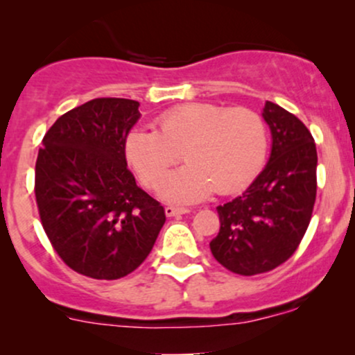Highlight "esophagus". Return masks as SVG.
<instances>
[{
	"label": "esophagus",
	"mask_w": 355,
	"mask_h": 355,
	"mask_svg": "<svg viewBox=\"0 0 355 355\" xmlns=\"http://www.w3.org/2000/svg\"><path fill=\"white\" fill-rule=\"evenodd\" d=\"M189 209H183V207H173L168 205L165 207V214L166 217H177V215H183V214H189Z\"/></svg>",
	"instance_id": "obj_1"
}]
</instances>
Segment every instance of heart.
<instances>
[{
	"mask_svg": "<svg viewBox=\"0 0 355 355\" xmlns=\"http://www.w3.org/2000/svg\"><path fill=\"white\" fill-rule=\"evenodd\" d=\"M267 126L254 110L187 103L162 113L157 130H135L125 140L128 164L157 189L180 160L185 168L162 185L168 200L193 202L211 190L232 193L248 185L267 155Z\"/></svg>",
	"mask_w": 355,
	"mask_h": 355,
	"instance_id": "b5f03b06",
	"label": "heart"
}]
</instances>
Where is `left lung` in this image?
I'll list each match as a JSON object with an SVG mask.
<instances>
[{"mask_svg":"<svg viewBox=\"0 0 355 355\" xmlns=\"http://www.w3.org/2000/svg\"><path fill=\"white\" fill-rule=\"evenodd\" d=\"M270 160L242 195L217 207L218 235L210 250L227 270L257 275L291 259L311 223L317 195V150L295 115L267 101Z\"/></svg>","mask_w":355,"mask_h":355,"instance_id":"1","label":"left lung"}]
</instances>
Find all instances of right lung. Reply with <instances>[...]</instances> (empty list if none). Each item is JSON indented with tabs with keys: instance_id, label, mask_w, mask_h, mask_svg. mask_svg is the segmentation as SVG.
I'll list each match as a JSON object with an SVG mask.
<instances>
[{
	"instance_id": "obj_1",
	"label": "right lung",
	"mask_w": 355,
	"mask_h": 355,
	"mask_svg": "<svg viewBox=\"0 0 355 355\" xmlns=\"http://www.w3.org/2000/svg\"><path fill=\"white\" fill-rule=\"evenodd\" d=\"M140 103L95 98L61 115L44 133L35 197L44 234L71 270L98 280L132 274L165 223L160 202L137 187L125 140Z\"/></svg>"
}]
</instances>
